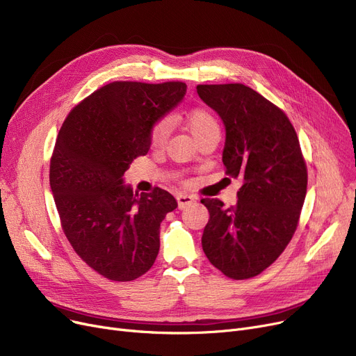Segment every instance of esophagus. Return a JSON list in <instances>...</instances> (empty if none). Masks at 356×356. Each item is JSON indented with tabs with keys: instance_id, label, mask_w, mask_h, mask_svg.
I'll return each mask as SVG.
<instances>
[{
	"instance_id": "1",
	"label": "esophagus",
	"mask_w": 356,
	"mask_h": 356,
	"mask_svg": "<svg viewBox=\"0 0 356 356\" xmlns=\"http://www.w3.org/2000/svg\"><path fill=\"white\" fill-rule=\"evenodd\" d=\"M176 199H177V204L180 209L189 207V204H192L195 202V197L192 195H186V193H179L176 196Z\"/></svg>"
}]
</instances>
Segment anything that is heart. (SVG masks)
Masks as SVG:
<instances>
[{
    "label": "heart",
    "mask_w": 356,
    "mask_h": 356,
    "mask_svg": "<svg viewBox=\"0 0 356 356\" xmlns=\"http://www.w3.org/2000/svg\"><path fill=\"white\" fill-rule=\"evenodd\" d=\"M186 122H188V127L193 133V136L200 140L203 137H207L212 133H219L220 127L219 121L213 112L208 108L203 106H196L192 108L188 114L184 115ZM172 131V122L167 118H159L153 122L152 128H149V141H152L153 147H163L168 136H170Z\"/></svg>",
    "instance_id": "b5f03b06"
}]
</instances>
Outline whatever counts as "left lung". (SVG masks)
<instances>
[{"label":"left lung","mask_w":356,"mask_h":356,"mask_svg":"<svg viewBox=\"0 0 356 356\" xmlns=\"http://www.w3.org/2000/svg\"><path fill=\"white\" fill-rule=\"evenodd\" d=\"M196 89L225 124L227 175L242 180L231 208L219 199L200 200L209 211L202 248L222 274L251 278L282 255L297 229L307 188L306 160L284 111L257 90L242 83Z\"/></svg>","instance_id":"8db88e82"}]
</instances>
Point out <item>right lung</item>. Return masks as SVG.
Instances as JSON below:
<instances>
[{
	"label": "right lung",
	"mask_w": 356,
	"mask_h": 356,
	"mask_svg": "<svg viewBox=\"0 0 356 356\" xmlns=\"http://www.w3.org/2000/svg\"><path fill=\"white\" fill-rule=\"evenodd\" d=\"M186 88L111 82L69 112L56 138L49 177L62 229L83 263L112 282H133L153 267L160 223L177 208L167 191L133 193L122 176L148 153L149 128Z\"/></svg>",
	"instance_id": "add662e5"
}]
</instances>
